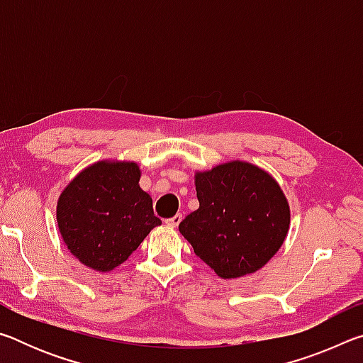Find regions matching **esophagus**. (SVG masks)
<instances>
[{"instance_id":"34e87169","label":"esophagus","mask_w":363,"mask_h":363,"mask_svg":"<svg viewBox=\"0 0 363 363\" xmlns=\"http://www.w3.org/2000/svg\"><path fill=\"white\" fill-rule=\"evenodd\" d=\"M181 220H182V214H176V216L167 219V224L171 225V227H177V225H179Z\"/></svg>"}]
</instances>
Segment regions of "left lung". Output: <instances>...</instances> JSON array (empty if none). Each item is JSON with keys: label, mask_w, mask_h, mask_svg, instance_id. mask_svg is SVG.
Returning a JSON list of instances; mask_svg holds the SVG:
<instances>
[{"label": "left lung", "mask_w": 363, "mask_h": 363, "mask_svg": "<svg viewBox=\"0 0 363 363\" xmlns=\"http://www.w3.org/2000/svg\"><path fill=\"white\" fill-rule=\"evenodd\" d=\"M195 190L200 206L179 232L220 279L257 272L284 245L290 205L266 169L232 160L196 171Z\"/></svg>", "instance_id": "8db88e82"}]
</instances>
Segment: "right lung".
I'll use <instances>...</instances> for the list:
<instances>
[{"instance_id": "add662e5", "label": "right lung", "mask_w": 363, "mask_h": 363, "mask_svg": "<svg viewBox=\"0 0 363 363\" xmlns=\"http://www.w3.org/2000/svg\"><path fill=\"white\" fill-rule=\"evenodd\" d=\"M139 179L136 162L101 160L79 171L62 190L56 210L60 237L86 267L110 272L162 224Z\"/></svg>"}]
</instances>
